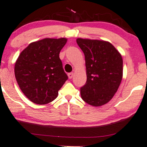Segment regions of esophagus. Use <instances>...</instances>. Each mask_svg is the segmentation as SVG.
<instances>
[{
    "mask_svg": "<svg viewBox=\"0 0 147 147\" xmlns=\"http://www.w3.org/2000/svg\"><path fill=\"white\" fill-rule=\"evenodd\" d=\"M74 73H69V74H68V77H69V79H71L74 77Z\"/></svg>",
    "mask_w": 147,
    "mask_h": 147,
    "instance_id": "1",
    "label": "esophagus"
}]
</instances>
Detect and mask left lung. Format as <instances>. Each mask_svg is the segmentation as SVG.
I'll return each mask as SVG.
<instances>
[{"label":"left lung","mask_w":147,"mask_h":147,"mask_svg":"<svg viewBox=\"0 0 147 147\" xmlns=\"http://www.w3.org/2000/svg\"><path fill=\"white\" fill-rule=\"evenodd\" d=\"M84 53L87 81L80 88L82 99L89 105L101 106L113 98L123 76V60L111 43L78 38Z\"/></svg>","instance_id":"8db88e82"}]
</instances>
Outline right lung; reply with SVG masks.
<instances>
[{
  "instance_id": "right-lung-1",
  "label": "right lung",
  "mask_w": 147,
  "mask_h": 147,
  "mask_svg": "<svg viewBox=\"0 0 147 147\" xmlns=\"http://www.w3.org/2000/svg\"><path fill=\"white\" fill-rule=\"evenodd\" d=\"M67 38H45L30 43L21 53L14 66L18 85L34 103L44 105L57 98L68 76L60 59Z\"/></svg>"
}]
</instances>
